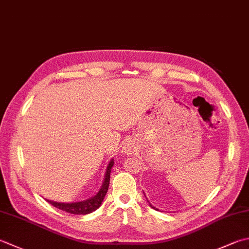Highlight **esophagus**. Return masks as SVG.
I'll list each match as a JSON object with an SVG mask.
<instances>
[{
	"label": "esophagus",
	"mask_w": 249,
	"mask_h": 249,
	"mask_svg": "<svg viewBox=\"0 0 249 249\" xmlns=\"http://www.w3.org/2000/svg\"><path fill=\"white\" fill-rule=\"evenodd\" d=\"M134 150H135L134 144L131 143L130 141H127V142L124 143L123 148H122V152H124L125 154H127V155H130L131 153L134 152Z\"/></svg>",
	"instance_id": "34e87169"
}]
</instances>
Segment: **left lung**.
Returning <instances> with one entry per match:
<instances>
[{"mask_svg":"<svg viewBox=\"0 0 249 249\" xmlns=\"http://www.w3.org/2000/svg\"><path fill=\"white\" fill-rule=\"evenodd\" d=\"M148 202H149V201H148ZM149 205H150L151 207H152L153 209H155V211H159V209H158V208H155V207H154V206H153V205H152V204H151V203H149Z\"/></svg>","mask_w":249,"mask_h":249,"instance_id":"obj_1","label":"left lung"}]
</instances>
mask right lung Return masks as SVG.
I'll return each mask as SVG.
<instances>
[{
    "instance_id": "right-lung-1",
    "label": "right lung",
    "mask_w": 249,
    "mask_h": 249,
    "mask_svg": "<svg viewBox=\"0 0 249 249\" xmlns=\"http://www.w3.org/2000/svg\"><path fill=\"white\" fill-rule=\"evenodd\" d=\"M113 164H114V160H111L106 170L104 183H102L98 193L92 197L85 199V201L75 202V203H58V202L50 201V199H46V201L50 204H52L53 207H56L66 213H74V215H87V213L95 212L96 209H98L100 207L107 192H108L109 182H110V174H111V169H112V166H113Z\"/></svg>"
}]
</instances>
